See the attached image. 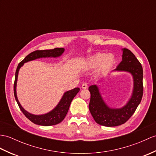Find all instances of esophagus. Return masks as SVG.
<instances>
[{
  "label": "esophagus",
  "mask_w": 156,
  "mask_h": 156,
  "mask_svg": "<svg viewBox=\"0 0 156 156\" xmlns=\"http://www.w3.org/2000/svg\"><path fill=\"white\" fill-rule=\"evenodd\" d=\"M87 87H88V85H87V83H86V82H84L82 84V89H86V88H87Z\"/></svg>",
  "instance_id": "1"
}]
</instances>
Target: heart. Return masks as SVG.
I'll return each mask as SVG.
<instances>
[{
  "mask_svg": "<svg viewBox=\"0 0 156 156\" xmlns=\"http://www.w3.org/2000/svg\"><path fill=\"white\" fill-rule=\"evenodd\" d=\"M115 62V57L112 54L98 53L95 55L90 57L86 61V64L90 67L101 66L104 68H109Z\"/></svg>",
  "mask_w": 156,
  "mask_h": 156,
  "instance_id": "b5f03b06",
  "label": "heart"
}]
</instances>
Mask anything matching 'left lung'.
I'll use <instances>...</instances> for the list:
<instances>
[{"label":"left lung","mask_w":156,"mask_h":156,"mask_svg":"<svg viewBox=\"0 0 156 156\" xmlns=\"http://www.w3.org/2000/svg\"><path fill=\"white\" fill-rule=\"evenodd\" d=\"M122 60L114 72H128L132 75L133 88L131 98L124 106L112 108L103 100L98 87L92 85L89 87L90 101L89 110L95 122L107 127H114L127 122L134 113L141 102L143 96V68L140 62L129 50L122 49Z\"/></svg>","instance_id":"left-lung-1"}]
</instances>
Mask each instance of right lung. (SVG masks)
<instances>
[{"instance_id":"add662e5","label":"right lung","mask_w":156,"mask_h":156,"mask_svg":"<svg viewBox=\"0 0 156 156\" xmlns=\"http://www.w3.org/2000/svg\"><path fill=\"white\" fill-rule=\"evenodd\" d=\"M64 52V48H56L52 50H36V51L31 52L30 54H29L28 56L25 57V58L23 61H21L17 66L15 73V79H14V97H15L16 101L18 105H19L20 110L23 112V113L24 114L25 116H26L28 119H30L32 122H33L35 124L48 126L56 125L60 123L66 115L72 101L75 97V96L76 95L78 92L80 91V88H75L71 90H69V91L65 92L57 106L54 108L52 110L48 112V113L42 115L32 114L25 110L24 108L22 107L17 98L16 84L18 74H19V70L20 68L23 66L24 63L28 62L29 61L41 58L59 57L63 54Z\"/></svg>"}]
</instances>
